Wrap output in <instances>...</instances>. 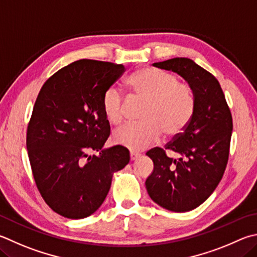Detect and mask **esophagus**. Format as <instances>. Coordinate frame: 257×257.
<instances>
[{"instance_id":"1","label":"esophagus","mask_w":257,"mask_h":257,"mask_svg":"<svg viewBox=\"0 0 257 257\" xmlns=\"http://www.w3.org/2000/svg\"><path fill=\"white\" fill-rule=\"evenodd\" d=\"M142 156V154H139L137 152H130V160L132 161H136L137 158Z\"/></svg>"}]
</instances>
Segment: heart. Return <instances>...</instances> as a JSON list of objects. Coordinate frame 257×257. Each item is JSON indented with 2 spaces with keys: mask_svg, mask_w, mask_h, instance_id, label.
<instances>
[{
  "mask_svg": "<svg viewBox=\"0 0 257 257\" xmlns=\"http://www.w3.org/2000/svg\"><path fill=\"white\" fill-rule=\"evenodd\" d=\"M134 99L145 102L141 123L125 124L113 133V142L130 151L139 152L160 141L163 133L175 138L184 132L195 109L194 93L180 83L176 75L162 69L146 67L129 78ZM102 109L110 123L124 120L127 101L118 86L106 88L102 96Z\"/></svg>",
  "mask_w": 257,
  "mask_h": 257,
  "instance_id": "1",
  "label": "heart"
}]
</instances>
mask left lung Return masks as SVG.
I'll list each match as a JSON object with an SVG mask.
<instances>
[{
	"mask_svg": "<svg viewBox=\"0 0 257 257\" xmlns=\"http://www.w3.org/2000/svg\"><path fill=\"white\" fill-rule=\"evenodd\" d=\"M153 66L177 73L194 93L191 122L165 148L146 153L154 162L146 189L154 202L170 211L185 212L203 203L217 188L229 156L232 118L220 84L192 59L176 57ZM180 153L179 160L166 151Z\"/></svg>",
	"mask_w": 257,
	"mask_h": 257,
	"instance_id": "8db88e82",
	"label": "left lung"
}]
</instances>
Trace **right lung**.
<instances>
[{
    "instance_id": "1",
    "label": "right lung",
    "mask_w": 257,
    "mask_h": 257,
    "mask_svg": "<svg viewBox=\"0 0 257 257\" xmlns=\"http://www.w3.org/2000/svg\"><path fill=\"white\" fill-rule=\"evenodd\" d=\"M124 71L121 64L76 60L50 76L37 96L27 130L28 156L41 197L65 218L94 213L114 172L129 163L127 148L103 149L110 124L102 96ZM92 151L99 155L88 156Z\"/></svg>"
}]
</instances>
